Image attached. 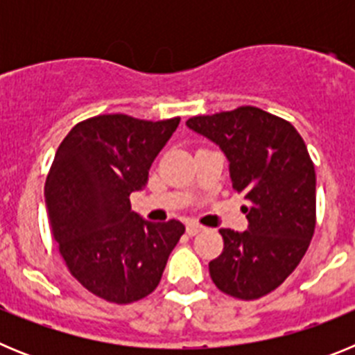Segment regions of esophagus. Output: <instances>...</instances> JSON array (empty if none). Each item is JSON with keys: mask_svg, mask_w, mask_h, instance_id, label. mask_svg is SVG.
I'll return each instance as SVG.
<instances>
[{"mask_svg": "<svg viewBox=\"0 0 355 355\" xmlns=\"http://www.w3.org/2000/svg\"><path fill=\"white\" fill-rule=\"evenodd\" d=\"M202 225L200 224H197V222H188L187 224V233L190 234V236H196L197 233H200V231H202Z\"/></svg>", "mask_w": 355, "mask_h": 355, "instance_id": "1", "label": "esophagus"}]
</instances>
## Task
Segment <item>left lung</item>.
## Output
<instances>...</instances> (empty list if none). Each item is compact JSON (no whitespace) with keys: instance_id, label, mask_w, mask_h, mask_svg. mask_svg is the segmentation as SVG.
Here are the masks:
<instances>
[{"instance_id":"8db88e82","label":"left lung","mask_w":355,"mask_h":355,"mask_svg":"<svg viewBox=\"0 0 355 355\" xmlns=\"http://www.w3.org/2000/svg\"><path fill=\"white\" fill-rule=\"evenodd\" d=\"M187 126L220 147L234 192L247 200V231L220 229L213 283L241 300L274 291L304 258L316 218V175L299 131L256 106L200 115Z\"/></svg>"}]
</instances>
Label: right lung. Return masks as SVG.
Listing matches in <instances>:
<instances>
[{"instance_id":"right-lung-1","label":"right lung","mask_w":355,"mask_h":355,"mask_svg":"<svg viewBox=\"0 0 355 355\" xmlns=\"http://www.w3.org/2000/svg\"><path fill=\"white\" fill-rule=\"evenodd\" d=\"M178 126L180 117L97 115L72 128L56 150L44 187L53 236L69 272L108 302L153 293L184 233L180 220L149 222L130 202Z\"/></svg>"}]
</instances>
